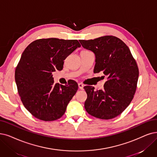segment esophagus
Segmentation results:
<instances>
[{
    "label": "esophagus",
    "instance_id": "34e87169",
    "mask_svg": "<svg viewBox=\"0 0 157 157\" xmlns=\"http://www.w3.org/2000/svg\"><path fill=\"white\" fill-rule=\"evenodd\" d=\"M78 85V88H79L80 90H84V85L83 84L79 83Z\"/></svg>",
    "mask_w": 157,
    "mask_h": 157
}]
</instances>
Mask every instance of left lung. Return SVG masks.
I'll return each mask as SVG.
<instances>
[{"label":"left lung","instance_id":"obj_1","mask_svg":"<svg viewBox=\"0 0 157 157\" xmlns=\"http://www.w3.org/2000/svg\"><path fill=\"white\" fill-rule=\"evenodd\" d=\"M79 41L95 55L94 73L102 72L107 76L103 90L84 87L87 95L85 109L96 118H113L126 109L134 97L139 75L136 60L126 44L115 36Z\"/></svg>","mask_w":157,"mask_h":157}]
</instances>
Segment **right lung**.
Wrapping results in <instances>:
<instances>
[{
	"label": "right lung",
	"instance_id": "1",
	"mask_svg": "<svg viewBox=\"0 0 157 157\" xmlns=\"http://www.w3.org/2000/svg\"><path fill=\"white\" fill-rule=\"evenodd\" d=\"M81 45L77 40L37 39L26 47L15 69L18 93L24 107L35 118L53 121L64 114L78 84H55L52 73L62 70L64 60Z\"/></svg>",
	"mask_w": 157,
	"mask_h": 157
}]
</instances>
